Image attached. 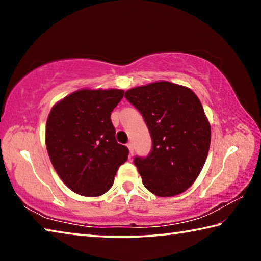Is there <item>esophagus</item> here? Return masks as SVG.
I'll use <instances>...</instances> for the list:
<instances>
[{"label":"esophagus","instance_id":"1","mask_svg":"<svg viewBox=\"0 0 261 261\" xmlns=\"http://www.w3.org/2000/svg\"><path fill=\"white\" fill-rule=\"evenodd\" d=\"M126 146H127V148H129V155L132 156L134 155V145H132V143H129Z\"/></svg>","mask_w":261,"mask_h":261}]
</instances>
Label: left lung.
Here are the masks:
<instances>
[{
	"mask_svg": "<svg viewBox=\"0 0 261 261\" xmlns=\"http://www.w3.org/2000/svg\"><path fill=\"white\" fill-rule=\"evenodd\" d=\"M125 98L143 115L153 141L146 159H135L145 188L158 197L187 191L211 145V124L199 98L189 87L166 81L130 88Z\"/></svg>",
	"mask_w": 261,
	"mask_h": 261,
	"instance_id": "left-lung-1",
	"label": "left lung"
}]
</instances>
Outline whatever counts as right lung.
<instances>
[{
  "instance_id": "obj_1",
  "label": "right lung",
  "mask_w": 261,
  "mask_h": 261,
  "mask_svg": "<svg viewBox=\"0 0 261 261\" xmlns=\"http://www.w3.org/2000/svg\"><path fill=\"white\" fill-rule=\"evenodd\" d=\"M124 91H74L53 106L46 124V147L57 175L74 193L100 197L113 187L127 149L115 139L110 120Z\"/></svg>"
}]
</instances>
